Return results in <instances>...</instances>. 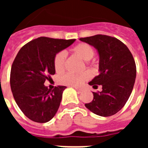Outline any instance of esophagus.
Instances as JSON below:
<instances>
[{
    "instance_id": "esophagus-1",
    "label": "esophagus",
    "mask_w": 148,
    "mask_h": 148,
    "mask_svg": "<svg viewBox=\"0 0 148 148\" xmlns=\"http://www.w3.org/2000/svg\"><path fill=\"white\" fill-rule=\"evenodd\" d=\"M75 90H76V91L78 93H82V92H83V90H82V89L75 88Z\"/></svg>"
}]
</instances>
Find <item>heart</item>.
<instances>
[{
	"label": "heart",
	"mask_w": 148,
	"mask_h": 148,
	"mask_svg": "<svg viewBox=\"0 0 148 148\" xmlns=\"http://www.w3.org/2000/svg\"><path fill=\"white\" fill-rule=\"evenodd\" d=\"M73 51L84 61H90L94 56L93 48L88 44L81 43L73 48ZM66 55L65 52L61 51L56 54L54 58V66L56 72H61L64 70ZM89 75L87 73H82L80 75H75L72 73H66L61 78V82L66 85L73 87H80L84 81L87 80Z\"/></svg>",
	"instance_id": "obj_1"
}]
</instances>
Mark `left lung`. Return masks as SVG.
Wrapping results in <instances>:
<instances>
[{
  "label": "left lung",
  "mask_w": 148,
  "mask_h": 148,
  "mask_svg": "<svg viewBox=\"0 0 148 148\" xmlns=\"http://www.w3.org/2000/svg\"><path fill=\"white\" fill-rule=\"evenodd\" d=\"M79 40L99 53V74L88 84L94 89L102 86L99 93L92 92L93 99L85 107L98 116H113L125 106L133 90L136 76L134 58L127 47L116 38L96 35Z\"/></svg>",
  "instance_id": "obj_1"
}]
</instances>
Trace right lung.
Returning a JSON list of instances; mask_svg holds the SVG:
<instances>
[{
  "label": "right lung",
  "mask_w": 148,
  "mask_h": 148,
  "mask_svg": "<svg viewBox=\"0 0 148 148\" xmlns=\"http://www.w3.org/2000/svg\"><path fill=\"white\" fill-rule=\"evenodd\" d=\"M75 41L40 37L25 44L17 54L12 65L10 86L15 102L32 121L47 122L57 113L66 87L58 86L52 90L44 82L56 73V54Z\"/></svg>",
  "instance_id": "add662e5"
}]
</instances>
